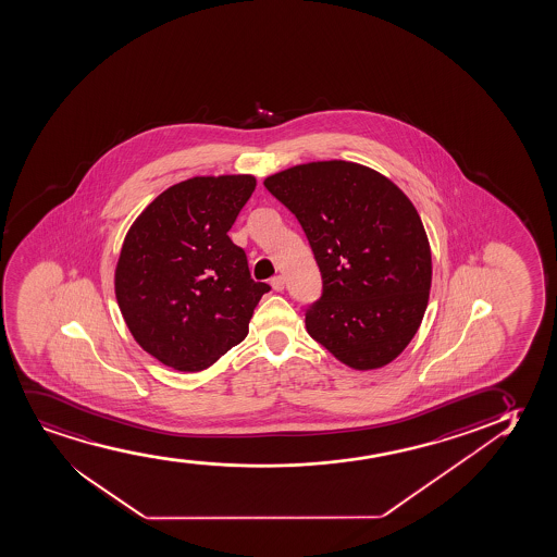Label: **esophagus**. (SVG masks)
Wrapping results in <instances>:
<instances>
[{
  "label": "esophagus",
  "instance_id": "esophagus-1",
  "mask_svg": "<svg viewBox=\"0 0 557 557\" xmlns=\"http://www.w3.org/2000/svg\"><path fill=\"white\" fill-rule=\"evenodd\" d=\"M284 284H286V282H284V276L282 275H276L271 278V286H273L275 292H282V289H284Z\"/></svg>",
  "mask_w": 557,
  "mask_h": 557
}]
</instances>
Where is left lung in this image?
I'll return each instance as SVG.
<instances>
[{
	"label": "left lung",
	"instance_id": "obj_1",
	"mask_svg": "<svg viewBox=\"0 0 557 557\" xmlns=\"http://www.w3.org/2000/svg\"><path fill=\"white\" fill-rule=\"evenodd\" d=\"M263 184L304 227L322 275V296L305 309L310 337L359 371L397 358L430 299V240L414 205L386 176L343 160Z\"/></svg>",
	"mask_w": 557,
	"mask_h": 557
}]
</instances>
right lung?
Returning a JSON list of instances; mask_svg holds the SVG:
<instances>
[{
    "label": "right lung",
    "instance_id": "obj_1",
    "mask_svg": "<svg viewBox=\"0 0 557 557\" xmlns=\"http://www.w3.org/2000/svg\"><path fill=\"white\" fill-rule=\"evenodd\" d=\"M250 175L194 176L162 191L129 227L114 289L135 341L163 366L203 371L247 337L271 286L250 276L227 232Z\"/></svg>",
    "mask_w": 557,
    "mask_h": 557
}]
</instances>
